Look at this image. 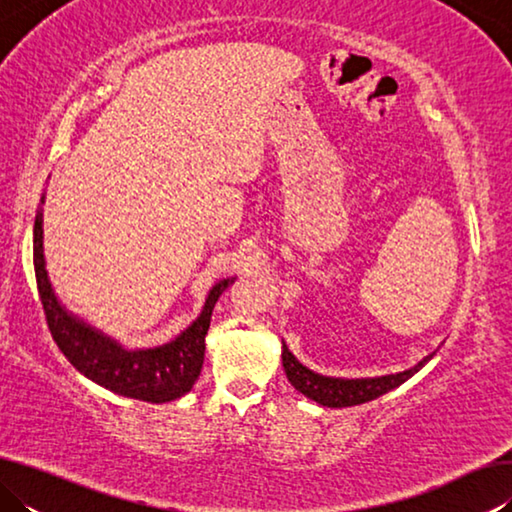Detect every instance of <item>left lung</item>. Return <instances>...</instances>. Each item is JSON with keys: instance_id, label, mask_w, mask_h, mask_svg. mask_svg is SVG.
I'll use <instances>...</instances> for the list:
<instances>
[{"instance_id": "obj_1", "label": "left lung", "mask_w": 512, "mask_h": 512, "mask_svg": "<svg viewBox=\"0 0 512 512\" xmlns=\"http://www.w3.org/2000/svg\"><path fill=\"white\" fill-rule=\"evenodd\" d=\"M433 354L436 352L427 354V357L415 363L413 368L393 372V375L345 379V377L320 375V372H314L311 368L302 366V363L293 357V352L287 348V343L282 341V366H284V372H287V379L291 381V386L296 388L298 393L309 397V400L329 406V409H343V406H357L363 402L377 400L379 395L393 391V388L404 384L406 379H411L415 372L424 368V363L433 359Z\"/></svg>"}]
</instances>
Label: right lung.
<instances>
[{
    "instance_id": "add662e5",
    "label": "right lung",
    "mask_w": 512,
    "mask_h": 512,
    "mask_svg": "<svg viewBox=\"0 0 512 512\" xmlns=\"http://www.w3.org/2000/svg\"><path fill=\"white\" fill-rule=\"evenodd\" d=\"M42 205H45V194L40 198L36 225H33V266H36L38 291L49 332L60 352L94 384L117 395L133 397V400L162 404L192 391L203 368L205 334L210 329L212 309L221 293L235 282V277H223L207 291L201 314L176 339L155 345V348H126L124 343L72 314L58 300L45 262Z\"/></svg>"
}]
</instances>
